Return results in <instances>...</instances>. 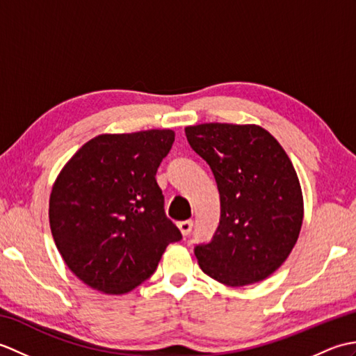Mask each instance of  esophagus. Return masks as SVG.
I'll list each match as a JSON object with an SVG mask.
<instances>
[{
    "label": "esophagus",
    "instance_id": "esophagus-1",
    "mask_svg": "<svg viewBox=\"0 0 356 356\" xmlns=\"http://www.w3.org/2000/svg\"><path fill=\"white\" fill-rule=\"evenodd\" d=\"M177 228L182 232V236H190V232L193 231V220H184L177 223Z\"/></svg>",
    "mask_w": 356,
    "mask_h": 356
}]
</instances>
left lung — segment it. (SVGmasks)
<instances>
[{
  "label": "left lung",
  "instance_id": "1",
  "mask_svg": "<svg viewBox=\"0 0 356 356\" xmlns=\"http://www.w3.org/2000/svg\"><path fill=\"white\" fill-rule=\"evenodd\" d=\"M191 148L213 171L220 223L194 254L207 275L248 286L275 272L297 243L303 193L291 159L264 128L209 122L185 128Z\"/></svg>",
  "mask_w": 356,
  "mask_h": 356
}]
</instances>
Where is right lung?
I'll return each mask as SVG.
<instances>
[{"label":"right lung","mask_w":356,"mask_h":356,"mask_svg":"<svg viewBox=\"0 0 356 356\" xmlns=\"http://www.w3.org/2000/svg\"><path fill=\"white\" fill-rule=\"evenodd\" d=\"M172 130L99 134L84 143L53 184L49 220L67 266L93 289L122 295L154 274L182 234L156 182Z\"/></svg>","instance_id":"obj_1"}]
</instances>
